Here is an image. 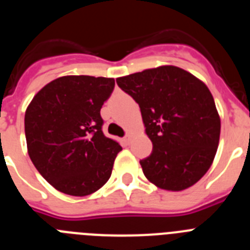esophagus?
<instances>
[{
	"mask_svg": "<svg viewBox=\"0 0 250 250\" xmlns=\"http://www.w3.org/2000/svg\"><path fill=\"white\" fill-rule=\"evenodd\" d=\"M123 141H124V144H129V143H130V136L129 135H126V136H125V138H124L123 139Z\"/></svg>",
	"mask_w": 250,
	"mask_h": 250,
	"instance_id": "esophagus-1",
	"label": "esophagus"
}]
</instances>
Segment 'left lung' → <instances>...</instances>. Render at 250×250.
<instances>
[{
	"label": "left lung",
	"instance_id": "1",
	"mask_svg": "<svg viewBox=\"0 0 250 250\" xmlns=\"http://www.w3.org/2000/svg\"><path fill=\"white\" fill-rule=\"evenodd\" d=\"M140 107L152 151L140 160L144 175L165 190L195 184L210 167L220 119L205 83L183 68L161 66L116 79Z\"/></svg>",
	"mask_w": 250,
	"mask_h": 250
}]
</instances>
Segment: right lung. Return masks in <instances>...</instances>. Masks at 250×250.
Here are the masks:
<instances>
[{
    "label": "right lung",
    "mask_w": 250,
    "mask_h": 250,
    "mask_svg": "<svg viewBox=\"0 0 250 250\" xmlns=\"http://www.w3.org/2000/svg\"><path fill=\"white\" fill-rule=\"evenodd\" d=\"M114 87L115 80L107 77H59L28 105V155L39 173L61 193L90 195L111 176L123 147L104 135L100 110Z\"/></svg>",
    "instance_id": "obj_1"
}]
</instances>
